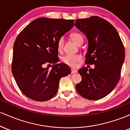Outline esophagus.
<instances>
[{
    "label": "esophagus",
    "instance_id": "1",
    "mask_svg": "<svg viewBox=\"0 0 130 130\" xmlns=\"http://www.w3.org/2000/svg\"><path fill=\"white\" fill-rule=\"evenodd\" d=\"M71 73L72 74H74V73H76L77 72V70H76V69H73V68H71Z\"/></svg>",
    "mask_w": 130,
    "mask_h": 130
}]
</instances>
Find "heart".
Listing matches in <instances>:
<instances>
[{
  "instance_id": "b5f03b06",
  "label": "heart",
  "mask_w": 130,
  "mask_h": 130,
  "mask_svg": "<svg viewBox=\"0 0 130 130\" xmlns=\"http://www.w3.org/2000/svg\"><path fill=\"white\" fill-rule=\"evenodd\" d=\"M71 39L76 44H83L84 41V37L83 35L78 32L72 33L70 35ZM64 45V38L63 37H60L57 41V50L59 52H61L63 50ZM82 57L79 54H67L65 55L62 58V62L67 65L71 67H74L76 65V63L81 60Z\"/></svg>"
}]
</instances>
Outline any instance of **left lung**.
<instances>
[{"label":"left lung","mask_w":130,"mask_h":130,"mask_svg":"<svg viewBox=\"0 0 130 130\" xmlns=\"http://www.w3.org/2000/svg\"><path fill=\"white\" fill-rule=\"evenodd\" d=\"M75 21L74 26L89 41L85 63L95 65L93 69L83 67L79 70L82 80L76 89L83 97L97 100L111 93L120 79L124 46L117 30L105 19L93 16Z\"/></svg>","instance_id":"8db88e82"}]
</instances>
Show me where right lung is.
I'll use <instances>...</instances> for the list:
<instances>
[{"label": "right lung", "mask_w": 130, "mask_h": 130, "mask_svg": "<svg viewBox=\"0 0 130 130\" xmlns=\"http://www.w3.org/2000/svg\"><path fill=\"white\" fill-rule=\"evenodd\" d=\"M74 21L40 18L18 35L13 46L11 71L27 97L38 101L51 99L57 92L61 77L70 74L68 65L57 63V41L73 27ZM51 64L53 65L50 70Z\"/></svg>", "instance_id": "add662e5"}]
</instances>
